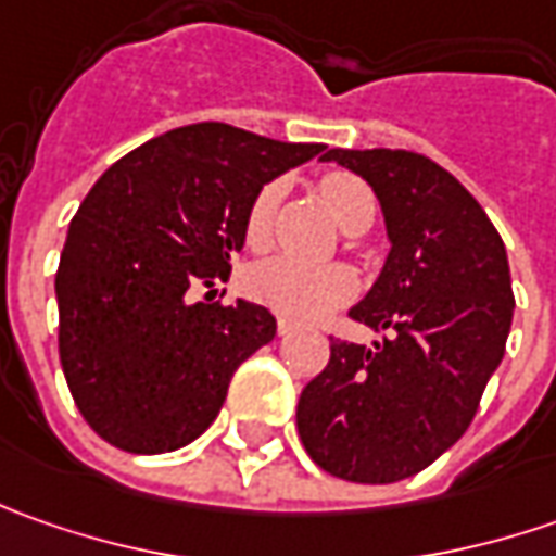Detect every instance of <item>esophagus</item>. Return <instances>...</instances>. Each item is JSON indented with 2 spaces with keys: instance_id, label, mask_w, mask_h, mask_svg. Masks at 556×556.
I'll use <instances>...</instances> for the list:
<instances>
[{
  "instance_id": "obj_1",
  "label": "esophagus",
  "mask_w": 556,
  "mask_h": 556,
  "mask_svg": "<svg viewBox=\"0 0 556 556\" xmlns=\"http://www.w3.org/2000/svg\"><path fill=\"white\" fill-rule=\"evenodd\" d=\"M296 331V325L288 321V318H278V337H290V333Z\"/></svg>"
}]
</instances>
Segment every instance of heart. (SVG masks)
<instances>
[{"label":"heart","mask_w":556,"mask_h":556,"mask_svg":"<svg viewBox=\"0 0 556 556\" xmlns=\"http://www.w3.org/2000/svg\"><path fill=\"white\" fill-rule=\"evenodd\" d=\"M281 198V185L268 182L256 191L244 216V244L266 250L271 238V213ZM318 198L343 231L368 228L374 219V198L368 185L350 173H328L318 182ZM355 275L346 266H306L288 256L266 260L244 275V290L271 312L290 321H315L355 296Z\"/></svg>","instance_id":"heart-1"}]
</instances>
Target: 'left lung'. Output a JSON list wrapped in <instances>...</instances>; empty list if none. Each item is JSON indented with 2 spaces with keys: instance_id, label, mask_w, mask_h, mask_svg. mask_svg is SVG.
<instances>
[{
  "instance_id": "1",
  "label": "left lung",
  "mask_w": 556,
  "mask_h": 556,
  "mask_svg": "<svg viewBox=\"0 0 556 556\" xmlns=\"http://www.w3.org/2000/svg\"><path fill=\"white\" fill-rule=\"evenodd\" d=\"M321 161L362 176L380 201L390 253L350 315L390 337L331 340L296 430L333 477L399 482L464 437L502 365L514 318L507 250L477 198L424 154L331 148Z\"/></svg>"
}]
</instances>
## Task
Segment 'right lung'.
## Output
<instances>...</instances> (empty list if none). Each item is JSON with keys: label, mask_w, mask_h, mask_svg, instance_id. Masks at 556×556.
Here are the masks:
<instances>
[{"label": "right lung", "mask_w": 556, "mask_h": 556, "mask_svg": "<svg viewBox=\"0 0 556 556\" xmlns=\"http://www.w3.org/2000/svg\"><path fill=\"white\" fill-rule=\"evenodd\" d=\"M321 151L194 123L144 141L92 185L54 296L61 368L98 437L161 455L216 420L241 362L275 337V315L191 293L231 271L256 191Z\"/></svg>", "instance_id": "obj_1"}]
</instances>
